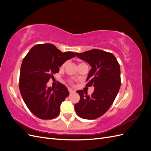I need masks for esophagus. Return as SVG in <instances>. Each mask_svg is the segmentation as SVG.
Returning a JSON list of instances; mask_svg holds the SVG:
<instances>
[{
    "instance_id": "34e87169",
    "label": "esophagus",
    "mask_w": 151,
    "mask_h": 151,
    "mask_svg": "<svg viewBox=\"0 0 151 151\" xmlns=\"http://www.w3.org/2000/svg\"><path fill=\"white\" fill-rule=\"evenodd\" d=\"M68 92H69L70 93H74V92H75V91L73 90V89H71V88H68Z\"/></svg>"
}]
</instances>
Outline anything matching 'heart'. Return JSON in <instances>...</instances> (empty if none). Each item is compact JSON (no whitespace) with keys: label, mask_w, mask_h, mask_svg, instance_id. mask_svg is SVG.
I'll list each match as a JSON object with an SVG mask.
<instances>
[{"label":"heart","mask_w":151,"mask_h":151,"mask_svg":"<svg viewBox=\"0 0 151 151\" xmlns=\"http://www.w3.org/2000/svg\"><path fill=\"white\" fill-rule=\"evenodd\" d=\"M65 65V63H63V64L62 65V66H64ZM68 83H69L70 84H73V82H72V81L71 80H68Z\"/></svg>","instance_id":"1"}]
</instances>
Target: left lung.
Returning a JSON list of instances; mask_svg holds the SVG:
<instances>
[{"mask_svg": "<svg viewBox=\"0 0 151 151\" xmlns=\"http://www.w3.org/2000/svg\"><path fill=\"white\" fill-rule=\"evenodd\" d=\"M76 56L89 63L91 69L86 81L87 87L93 86L91 95L77 91L80 101L75 104L77 115L84 119L93 120L101 116L110 108L116 97L121 85L120 67L111 53L93 49Z\"/></svg>", "mask_w": 151, "mask_h": 151, "instance_id": "left-lung-1", "label": "left lung"}]
</instances>
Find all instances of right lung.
<instances>
[{
  "instance_id": "obj_1",
  "label": "right lung",
  "mask_w": 151,
  "mask_h": 151,
  "mask_svg": "<svg viewBox=\"0 0 151 151\" xmlns=\"http://www.w3.org/2000/svg\"><path fill=\"white\" fill-rule=\"evenodd\" d=\"M74 52L62 53L55 45L38 44L32 48L22 60L19 90L30 111L42 120H51L60 113V104L69 93L60 83L55 88H47L53 74L59 72L67 60L74 57Z\"/></svg>"
}]
</instances>
